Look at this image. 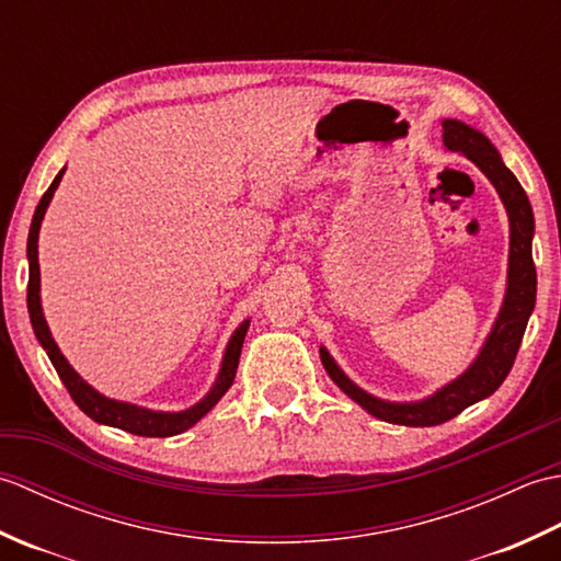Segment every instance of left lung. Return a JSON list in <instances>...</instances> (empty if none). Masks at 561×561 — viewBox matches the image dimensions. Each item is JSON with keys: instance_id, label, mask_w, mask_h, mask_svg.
<instances>
[{"instance_id": "8db88e82", "label": "left lung", "mask_w": 561, "mask_h": 561, "mask_svg": "<svg viewBox=\"0 0 561 561\" xmlns=\"http://www.w3.org/2000/svg\"><path fill=\"white\" fill-rule=\"evenodd\" d=\"M444 145L468 157L480 171L494 183L499 197L504 199L511 221V255H508V287L502 313L496 318L492 335L486 337L484 347L468 371L458 380H453L446 388H440L436 396L422 402H386L368 396L362 388H356L352 380L344 376L337 364L330 359L325 350H320V362H323L328 376L347 392V396L359 402L362 408L378 416V420L404 426H436L444 424L453 416L460 414L465 408L490 398L492 392L504 383L511 366L516 362L523 332H526L528 318L535 308V291H538V274H535L533 262V209L526 190L520 187L516 175L511 173L494 145L478 129L468 127L460 121H444Z\"/></svg>"}]
</instances>
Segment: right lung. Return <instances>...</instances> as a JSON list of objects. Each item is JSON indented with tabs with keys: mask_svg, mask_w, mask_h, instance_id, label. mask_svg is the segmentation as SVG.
Returning <instances> with one entry per match:
<instances>
[{
	"mask_svg": "<svg viewBox=\"0 0 561 561\" xmlns=\"http://www.w3.org/2000/svg\"><path fill=\"white\" fill-rule=\"evenodd\" d=\"M62 173H65V169L55 175V181L50 183V187L45 190V195L41 197L38 207H35L33 221H31V231H28V313H31V323H33V330H35V337H38V342L43 344V350L47 352V356H50L55 371H57L59 380H62V383H65V388L69 390L71 400H75L79 404V410L87 412L93 422L117 426V428H123V432L137 434V436L163 438V436L183 434L185 428H190L195 422H199L202 416H205L214 408V404L221 400L224 392L231 388L233 378H236L238 359H241V347H243V340H245V332H248V320L233 332L229 347H226L217 386L211 388V392H209L205 400L197 402L195 408H190L185 412H151V410H145V408H137V404L103 398L101 392L93 390L89 383H83L75 368L67 364V359H65L62 354H59L57 344H55V340L50 335V330H47V323H45V318H43V308H41L38 231H41L43 214H45L47 205H50V199L55 195L59 181H62Z\"/></svg>",
	"mask_w": 561,
	"mask_h": 561,
	"instance_id": "right-lung-1",
	"label": "right lung"
}]
</instances>
